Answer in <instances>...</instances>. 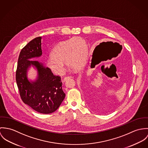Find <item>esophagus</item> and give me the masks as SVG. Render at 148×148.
<instances>
[{
	"label": "esophagus",
	"instance_id": "34e87169",
	"mask_svg": "<svg viewBox=\"0 0 148 148\" xmlns=\"http://www.w3.org/2000/svg\"><path fill=\"white\" fill-rule=\"evenodd\" d=\"M73 78V77H72V76H67V77H65L64 78V79H63V81H64V82H65V81H67L68 79H70V78Z\"/></svg>",
	"mask_w": 148,
	"mask_h": 148
}]
</instances>
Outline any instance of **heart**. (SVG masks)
Instances as JSON below:
<instances>
[{
    "mask_svg": "<svg viewBox=\"0 0 148 148\" xmlns=\"http://www.w3.org/2000/svg\"><path fill=\"white\" fill-rule=\"evenodd\" d=\"M87 53V48L84 41L79 37H74L57 44L45 62L52 71L62 75L66 70L65 61L70 67L79 68L85 63Z\"/></svg>",
    "mask_w": 148,
    "mask_h": 148,
    "instance_id": "obj_1",
    "label": "heart"
}]
</instances>
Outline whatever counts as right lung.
Here are the masks:
<instances>
[{
	"mask_svg": "<svg viewBox=\"0 0 148 148\" xmlns=\"http://www.w3.org/2000/svg\"><path fill=\"white\" fill-rule=\"evenodd\" d=\"M42 54L41 37L31 40L21 50L17 62L16 81L23 101L34 111L43 114L56 111L65 97L62 90L61 77L55 75L48 67H44L37 61L29 60ZM35 66L38 78L29 82L26 77L29 66Z\"/></svg>",
	"mask_w": 148,
	"mask_h": 148,
	"instance_id": "obj_1",
	"label": "right lung"
}]
</instances>
